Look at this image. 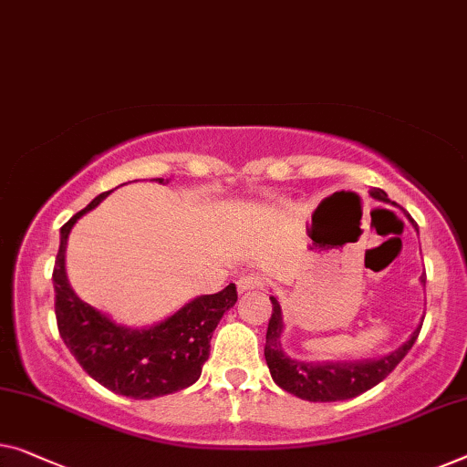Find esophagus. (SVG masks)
<instances>
[{
  "instance_id": "esophagus-1",
  "label": "esophagus",
  "mask_w": 467,
  "mask_h": 467,
  "mask_svg": "<svg viewBox=\"0 0 467 467\" xmlns=\"http://www.w3.org/2000/svg\"><path fill=\"white\" fill-rule=\"evenodd\" d=\"M264 285V281L257 275H243L239 281H236V289H239V294L243 291H249V289H260Z\"/></svg>"
}]
</instances>
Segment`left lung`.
I'll list each match as a JSON object with an SVG mask.
<instances>
[{
    "label": "left lung",
    "mask_w": 467,
    "mask_h": 467,
    "mask_svg": "<svg viewBox=\"0 0 467 467\" xmlns=\"http://www.w3.org/2000/svg\"><path fill=\"white\" fill-rule=\"evenodd\" d=\"M373 199L384 201V203H392L388 194L381 189L368 191ZM396 205V203H392ZM409 218V215H407ZM409 222L417 224L409 218ZM421 285H426V276L420 278ZM273 302V315L268 321L266 331V346H264V357H266V365L273 375L275 384L283 388L285 392L297 396L302 400L310 402H336V400H348L354 396L367 392L373 386H378L381 379H386L394 367L407 357L411 350L417 336H420L421 325L409 336V339L402 346L396 348L386 357L379 358H367V360H323V363H306V360L291 358L281 346L283 336V310L281 304L275 296H270Z\"/></svg>",
    "instance_id": "left-lung-1"
}]
</instances>
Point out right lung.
I'll return each instance as SVG.
<instances>
[{"label":"right lung","mask_w":467,"mask_h":467,"mask_svg":"<svg viewBox=\"0 0 467 467\" xmlns=\"http://www.w3.org/2000/svg\"><path fill=\"white\" fill-rule=\"evenodd\" d=\"M155 182L167 184L170 180L155 178ZM109 192L99 194L60 228L52 275L56 323L62 342L89 378L115 394L149 400L189 388L201 378L215 327L236 302V287L231 283L218 294L194 297L161 323L142 329L119 325L83 302L67 276V241L75 222L100 205Z\"/></svg>","instance_id":"right-lung-1"}]
</instances>
